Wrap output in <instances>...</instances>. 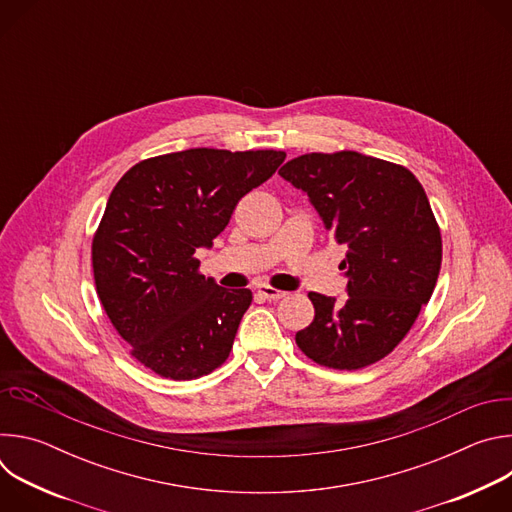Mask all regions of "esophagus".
Wrapping results in <instances>:
<instances>
[{
  "instance_id": "1",
  "label": "esophagus",
  "mask_w": 512,
  "mask_h": 512,
  "mask_svg": "<svg viewBox=\"0 0 512 512\" xmlns=\"http://www.w3.org/2000/svg\"><path fill=\"white\" fill-rule=\"evenodd\" d=\"M257 294H259L261 298H267V300H281V298L287 296V291H281V289H275V287L263 283V285L257 287Z\"/></svg>"
}]
</instances>
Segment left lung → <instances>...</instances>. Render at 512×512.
Returning <instances> with one entry per match:
<instances>
[{"instance_id":"8db88e82","label":"left lung","mask_w":512,"mask_h":512,"mask_svg":"<svg viewBox=\"0 0 512 512\" xmlns=\"http://www.w3.org/2000/svg\"><path fill=\"white\" fill-rule=\"evenodd\" d=\"M279 176L310 198L346 249L348 300L312 291L316 316L296 342L324 367H369L405 338L440 275L442 235L425 190L407 168L358 152L306 154Z\"/></svg>"}]
</instances>
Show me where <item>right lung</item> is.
<instances>
[{
    "label": "right lung",
    "mask_w": 512,
    "mask_h": 512,
    "mask_svg": "<svg viewBox=\"0 0 512 512\" xmlns=\"http://www.w3.org/2000/svg\"><path fill=\"white\" fill-rule=\"evenodd\" d=\"M283 152L194 148L135 164L113 188L93 239L99 300L131 354L190 381L229 358L251 289L198 273L237 202L269 180Z\"/></svg>",
    "instance_id": "add662e5"
}]
</instances>
